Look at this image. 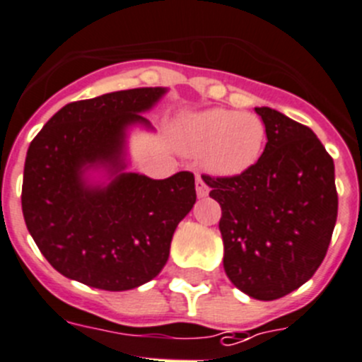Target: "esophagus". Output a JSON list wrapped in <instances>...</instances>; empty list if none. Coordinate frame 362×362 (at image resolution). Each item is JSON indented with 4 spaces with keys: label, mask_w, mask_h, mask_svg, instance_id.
Here are the masks:
<instances>
[{
    "label": "esophagus",
    "mask_w": 362,
    "mask_h": 362,
    "mask_svg": "<svg viewBox=\"0 0 362 362\" xmlns=\"http://www.w3.org/2000/svg\"><path fill=\"white\" fill-rule=\"evenodd\" d=\"M195 190H197L199 197H206V195L209 194V187L206 185V181L202 175H197V179H195Z\"/></svg>",
    "instance_id": "34e87169"
}]
</instances>
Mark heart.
Segmentation results:
<instances>
[{
    "instance_id": "1",
    "label": "heart",
    "mask_w": 362,
    "mask_h": 362,
    "mask_svg": "<svg viewBox=\"0 0 362 362\" xmlns=\"http://www.w3.org/2000/svg\"><path fill=\"white\" fill-rule=\"evenodd\" d=\"M267 140V127L250 112L211 108L188 117L181 129V147L204 158L211 174L233 177L257 163Z\"/></svg>"
}]
</instances>
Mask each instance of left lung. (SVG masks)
Here are the masks:
<instances>
[{
	"mask_svg": "<svg viewBox=\"0 0 362 362\" xmlns=\"http://www.w3.org/2000/svg\"><path fill=\"white\" fill-rule=\"evenodd\" d=\"M267 146L254 167L233 177L202 175L222 208L223 270L256 300H275L315 275L338 216L334 161L304 124L256 108Z\"/></svg>",
	"mask_w": 362,
	"mask_h": 362,
	"instance_id": "obj_1",
	"label": "left lung"
}]
</instances>
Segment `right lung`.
<instances>
[{"mask_svg": "<svg viewBox=\"0 0 362 362\" xmlns=\"http://www.w3.org/2000/svg\"><path fill=\"white\" fill-rule=\"evenodd\" d=\"M165 94L163 87H144L69 103L30 144L24 222L42 256L67 279L126 291L167 263L175 227L197 199L194 174L151 179L126 170L127 132H153L142 113Z\"/></svg>", "mask_w": 362, "mask_h": 362, "instance_id": "right-lung-1", "label": "right lung"}]
</instances>
